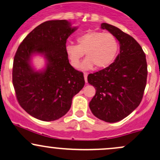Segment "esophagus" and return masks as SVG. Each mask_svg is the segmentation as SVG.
<instances>
[{
  "label": "esophagus",
  "instance_id": "esophagus-1",
  "mask_svg": "<svg viewBox=\"0 0 160 160\" xmlns=\"http://www.w3.org/2000/svg\"><path fill=\"white\" fill-rule=\"evenodd\" d=\"M83 76H84L85 82H86V83H87V76H88V74H87V73H84V74H83Z\"/></svg>",
  "mask_w": 160,
  "mask_h": 160
}]
</instances>
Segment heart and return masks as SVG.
Masks as SVG:
<instances>
[{"label": "heart", "mask_w": 160, "mask_h": 160, "mask_svg": "<svg viewBox=\"0 0 160 160\" xmlns=\"http://www.w3.org/2000/svg\"><path fill=\"white\" fill-rule=\"evenodd\" d=\"M77 45L67 44L65 47L67 58L70 65L78 68L80 60L86 58L81 69L91 70L93 67L102 69L110 65L119 51V42L113 34L102 31H88L77 38Z\"/></svg>", "instance_id": "b5f03b06"}]
</instances>
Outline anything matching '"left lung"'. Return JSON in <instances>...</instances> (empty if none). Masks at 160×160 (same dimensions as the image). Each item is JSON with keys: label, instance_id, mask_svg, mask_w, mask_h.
I'll return each instance as SVG.
<instances>
[{"label": "left lung", "instance_id": "1", "mask_svg": "<svg viewBox=\"0 0 160 160\" xmlns=\"http://www.w3.org/2000/svg\"><path fill=\"white\" fill-rule=\"evenodd\" d=\"M101 28L117 38L120 51L110 66L87 77L88 83L97 90L89 106L96 117L115 122L129 115L142 100L147 85V59L130 35L107 23H102Z\"/></svg>", "mask_w": 160, "mask_h": 160}]
</instances>
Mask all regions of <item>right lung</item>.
<instances>
[{
  "label": "right lung",
  "instance_id": "add662e5",
  "mask_svg": "<svg viewBox=\"0 0 160 160\" xmlns=\"http://www.w3.org/2000/svg\"><path fill=\"white\" fill-rule=\"evenodd\" d=\"M66 20L48 21L35 28L21 42L13 58L12 81L17 100L28 113L43 121L60 119L68 112L72 99L85 84L83 73L69 63L67 39L77 28ZM34 53L43 55L47 67L35 72Z\"/></svg>",
  "mask_w": 160,
  "mask_h": 160
}]
</instances>
